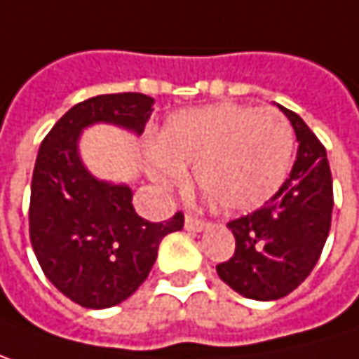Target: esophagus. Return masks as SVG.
<instances>
[{"mask_svg": "<svg viewBox=\"0 0 359 359\" xmlns=\"http://www.w3.org/2000/svg\"><path fill=\"white\" fill-rule=\"evenodd\" d=\"M205 226H208V222L201 219V217H195V215H187V217H184V228L191 230V232H199V230H203Z\"/></svg>", "mask_w": 359, "mask_h": 359, "instance_id": "1", "label": "esophagus"}]
</instances>
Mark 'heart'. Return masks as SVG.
<instances>
[{
  "instance_id": "obj_1",
  "label": "heart",
  "mask_w": 359,
  "mask_h": 359,
  "mask_svg": "<svg viewBox=\"0 0 359 359\" xmlns=\"http://www.w3.org/2000/svg\"><path fill=\"white\" fill-rule=\"evenodd\" d=\"M147 160L160 187H177L193 166L199 193L222 212H248L269 201L287 177L294 131L273 109L222 102L175 114Z\"/></svg>"
}]
</instances>
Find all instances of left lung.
Masks as SVG:
<instances>
[{
	"instance_id": "1",
	"label": "left lung",
	"mask_w": 359,
	"mask_h": 359,
	"mask_svg": "<svg viewBox=\"0 0 359 359\" xmlns=\"http://www.w3.org/2000/svg\"><path fill=\"white\" fill-rule=\"evenodd\" d=\"M290 118L298 151L290 177L263 208L228 222L234 255L215 267L222 281L250 300H279L314 269L331 230L333 179L325 146L309 125Z\"/></svg>"
}]
</instances>
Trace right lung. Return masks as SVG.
<instances>
[{"mask_svg": "<svg viewBox=\"0 0 359 359\" xmlns=\"http://www.w3.org/2000/svg\"><path fill=\"white\" fill-rule=\"evenodd\" d=\"M154 98L140 92L100 94L63 114L43 140L30 187V243L50 283L83 309H111L149 276L158 246L184 226L137 215L129 187L96 180L78 156V137L92 123L144 133Z\"/></svg>", "mask_w": 359, "mask_h": 359, "instance_id": "right-lung-1", "label": "right lung"}]
</instances>
